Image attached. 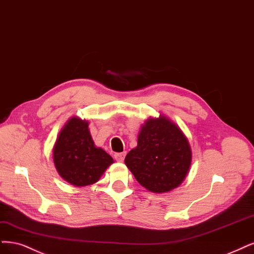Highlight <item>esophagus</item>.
<instances>
[{"label": "esophagus", "instance_id": "34e87169", "mask_svg": "<svg viewBox=\"0 0 254 254\" xmlns=\"http://www.w3.org/2000/svg\"><path fill=\"white\" fill-rule=\"evenodd\" d=\"M125 152H122V153H116L115 154V159L117 162H123L125 159Z\"/></svg>", "mask_w": 254, "mask_h": 254}]
</instances>
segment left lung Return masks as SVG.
<instances>
[{"instance_id": "obj_1", "label": "left lung", "mask_w": 254, "mask_h": 254, "mask_svg": "<svg viewBox=\"0 0 254 254\" xmlns=\"http://www.w3.org/2000/svg\"><path fill=\"white\" fill-rule=\"evenodd\" d=\"M188 139L167 118L149 119L142 126L137 146L125 157L136 181L149 191L161 193L177 188L191 164Z\"/></svg>"}]
</instances>
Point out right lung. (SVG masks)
<instances>
[{
  "mask_svg": "<svg viewBox=\"0 0 254 254\" xmlns=\"http://www.w3.org/2000/svg\"><path fill=\"white\" fill-rule=\"evenodd\" d=\"M54 162L65 181L83 187L98 182L113 160L102 148L94 146L88 122L72 118L57 138Z\"/></svg>",
  "mask_w": 254,
  "mask_h": 254,
  "instance_id": "obj_1",
  "label": "right lung"
}]
</instances>
